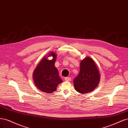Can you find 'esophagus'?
I'll use <instances>...</instances> for the list:
<instances>
[{
    "label": "esophagus",
    "mask_w": 128,
    "mask_h": 128,
    "mask_svg": "<svg viewBox=\"0 0 128 128\" xmlns=\"http://www.w3.org/2000/svg\"><path fill=\"white\" fill-rule=\"evenodd\" d=\"M64 80H65V81H70L71 80V78L66 77V78H64Z\"/></svg>",
    "instance_id": "obj_1"
}]
</instances>
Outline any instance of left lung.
<instances>
[{
  "mask_svg": "<svg viewBox=\"0 0 128 128\" xmlns=\"http://www.w3.org/2000/svg\"><path fill=\"white\" fill-rule=\"evenodd\" d=\"M100 80V72L94 60L86 57L81 61L80 72L73 80L75 89L84 94L96 88Z\"/></svg>",
  "mask_w": 128,
  "mask_h": 128,
  "instance_id": "left-lung-1",
  "label": "left lung"
}]
</instances>
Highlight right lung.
Returning a JSON list of instances; mask_svg holds the SVG:
<instances>
[{"label":"right lung","instance_id":"1","mask_svg":"<svg viewBox=\"0 0 128 128\" xmlns=\"http://www.w3.org/2000/svg\"><path fill=\"white\" fill-rule=\"evenodd\" d=\"M55 53L51 52L47 57L52 56V60L44 57L41 60L34 72V80L36 86L41 91L46 93H52L56 90L62 79L58 75V71L55 66L56 58Z\"/></svg>","mask_w":128,"mask_h":128}]
</instances>
